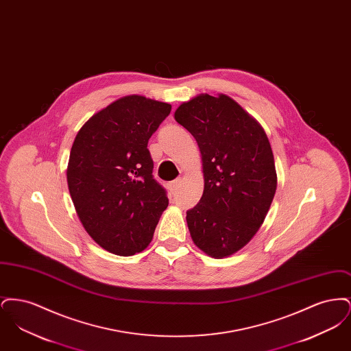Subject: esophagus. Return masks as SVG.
<instances>
[{
    "label": "esophagus",
    "instance_id": "1",
    "mask_svg": "<svg viewBox=\"0 0 351 351\" xmlns=\"http://www.w3.org/2000/svg\"><path fill=\"white\" fill-rule=\"evenodd\" d=\"M180 183H182V179H180V178H178V179H175V180H172V182H169V183H168V189H169L172 193H175V192L178 191V188H179Z\"/></svg>",
    "mask_w": 351,
    "mask_h": 351
}]
</instances>
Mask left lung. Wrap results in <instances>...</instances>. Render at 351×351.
<instances>
[{
	"label": "left lung",
	"instance_id": "left-lung-1",
	"mask_svg": "<svg viewBox=\"0 0 351 351\" xmlns=\"http://www.w3.org/2000/svg\"><path fill=\"white\" fill-rule=\"evenodd\" d=\"M175 119L199 145L204 192L186 212L195 245L213 258L250 242L276 192L274 154L263 128L233 99L199 95L183 102Z\"/></svg>",
	"mask_w": 351,
	"mask_h": 351
}]
</instances>
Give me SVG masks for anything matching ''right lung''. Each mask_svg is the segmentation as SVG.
<instances>
[{
  "mask_svg": "<svg viewBox=\"0 0 351 351\" xmlns=\"http://www.w3.org/2000/svg\"><path fill=\"white\" fill-rule=\"evenodd\" d=\"M169 112L166 102L126 96L89 118L73 141L69 195L86 233L109 252L145 250L168 206L147 143Z\"/></svg>",
  "mask_w": 351,
  "mask_h": 351,
  "instance_id": "obj_1",
  "label": "right lung"
}]
</instances>
